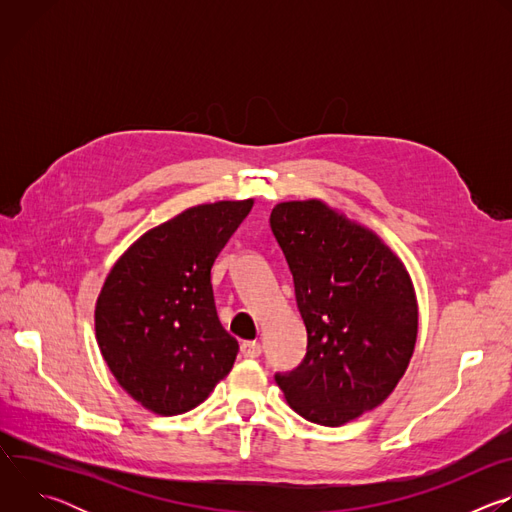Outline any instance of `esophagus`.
Segmentation results:
<instances>
[{
	"instance_id": "esophagus-1",
	"label": "esophagus",
	"mask_w": 512,
	"mask_h": 512,
	"mask_svg": "<svg viewBox=\"0 0 512 512\" xmlns=\"http://www.w3.org/2000/svg\"><path fill=\"white\" fill-rule=\"evenodd\" d=\"M241 354L245 358H257L261 354V344L257 340H245L241 344Z\"/></svg>"
}]
</instances>
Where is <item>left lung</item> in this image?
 <instances>
[{
  "label": "left lung",
  "mask_w": 512,
  "mask_h": 512,
  "mask_svg": "<svg viewBox=\"0 0 512 512\" xmlns=\"http://www.w3.org/2000/svg\"><path fill=\"white\" fill-rule=\"evenodd\" d=\"M308 330L304 362L275 375L304 419L338 427L379 407L405 375L417 340V298L403 261L371 229L324 200L271 210Z\"/></svg>",
  "instance_id": "8db88e82"
}]
</instances>
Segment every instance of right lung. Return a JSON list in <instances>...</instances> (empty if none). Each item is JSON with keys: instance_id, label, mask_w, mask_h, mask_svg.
<instances>
[{"instance_id": "right-lung-1", "label": "right lung", "mask_w": 512, "mask_h": 512, "mask_svg": "<svg viewBox=\"0 0 512 512\" xmlns=\"http://www.w3.org/2000/svg\"><path fill=\"white\" fill-rule=\"evenodd\" d=\"M253 200L186 208L111 267L95 306L99 350L141 407L180 415L225 379L239 342L216 316L210 269Z\"/></svg>"}]
</instances>
